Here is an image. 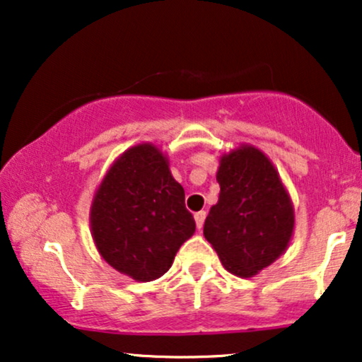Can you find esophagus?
Segmentation results:
<instances>
[{
    "label": "esophagus",
    "mask_w": 362,
    "mask_h": 362,
    "mask_svg": "<svg viewBox=\"0 0 362 362\" xmlns=\"http://www.w3.org/2000/svg\"><path fill=\"white\" fill-rule=\"evenodd\" d=\"M206 216H207L206 211H199V213H195V214H194V218H195V224H197L199 230H201L202 224H204V221H206Z\"/></svg>",
    "instance_id": "esophagus-1"
}]
</instances>
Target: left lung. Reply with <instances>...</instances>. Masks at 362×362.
<instances>
[{
    "label": "left lung",
    "instance_id": "8db88e82",
    "mask_svg": "<svg viewBox=\"0 0 362 362\" xmlns=\"http://www.w3.org/2000/svg\"><path fill=\"white\" fill-rule=\"evenodd\" d=\"M216 178L221 192L204 236L228 271L252 277L288 247L294 226L289 195L269 158L252 146L224 155Z\"/></svg>",
    "mask_w": 362,
    "mask_h": 362
}]
</instances>
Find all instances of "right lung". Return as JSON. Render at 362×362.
<instances>
[{"label":"right lung","instance_id":"obj_1","mask_svg":"<svg viewBox=\"0 0 362 362\" xmlns=\"http://www.w3.org/2000/svg\"><path fill=\"white\" fill-rule=\"evenodd\" d=\"M90 219L103 259L143 282L163 276L195 231L184 189L151 144L131 148L112 165L95 194Z\"/></svg>","mask_w":362,"mask_h":362}]
</instances>
